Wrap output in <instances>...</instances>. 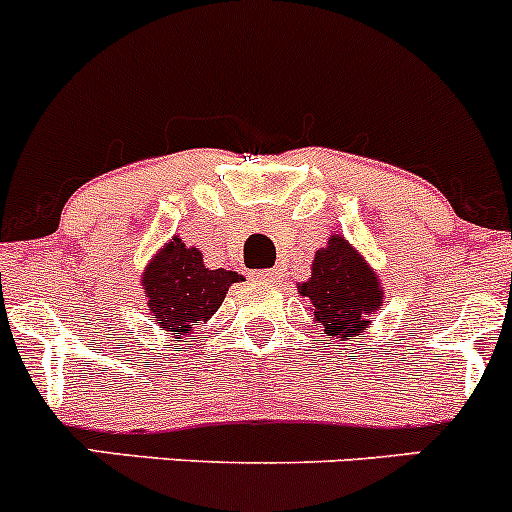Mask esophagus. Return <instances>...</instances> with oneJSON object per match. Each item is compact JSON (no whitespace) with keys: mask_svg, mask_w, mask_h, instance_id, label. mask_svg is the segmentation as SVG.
I'll list each match as a JSON object with an SVG mask.
<instances>
[{"mask_svg":"<svg viewBox=\"0 0 512 512\" xmlns=\"http://www.w3.org/2000/svg\"><path fill=\"white\" fill-rule=\"evenodd\" d=\"M255 280L270 282V285H275V282H282V272L280 270H257Z\"/></svg>","mask_w":512,"mask_h":512,"instance_id":"esophagus-1","label":"esophagus"}]
</instances>
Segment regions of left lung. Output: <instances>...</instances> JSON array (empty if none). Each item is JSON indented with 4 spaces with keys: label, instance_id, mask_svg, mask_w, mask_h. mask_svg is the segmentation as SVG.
I'll use <instances>...</instances> for the list:
<instances>
[{
    "label": "left lung",
    "instance_id": "left-lung-1",
    "mask_svg": "<svg viewBox=\"0 0 512 512\" xmlns=\"http://www.w3.org/2000/svg\"><path fill=\"white\" fill-rule=\"evenodd\" d=\"M299 294L309 299L327 342L359 337L384 302L376 272L342 235H332L327 247L317 250L312 277L299 285Z\"/></svg>",
    "mask_w": 512,
    "mask_h": 512
}]
</instances>
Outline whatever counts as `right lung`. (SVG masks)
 Masks as SVG:
<instances>
[{"instance_id":"obj_1","label":"right lung","mask_w":512,"mask_h":512,"mask_svg":"<svg viewBox=\"0 0 512 512\" xmlns=\"http://www.w3.org/2000/svg\"><path fill=\"white\" fill-rule=\"evenodd\" d=\"M242 275L232 270H210L198 247H188L178 235L151 257L141 277L151 317L163 332L180 342L205 324L223 304L227 289L240 282Z\"/></svg>"}]
</instances>
